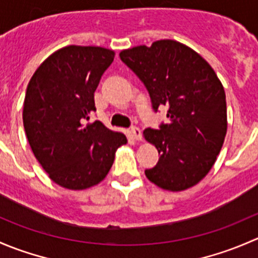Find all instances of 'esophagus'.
Returning a JSON list of instances; mask_svg holds the SVG:
<instances>
[{"label": "esophagus", "instance_id": "esophagus-1", "mask_svg": "<svg viewBox=\"0 0 258 258\" xmlns=\"http://www.w3.org/2000/svg\"><path fill=\"white\" fill-rule=\"evenodd\" d=\"M131 136H132V139L136 140V141H140V140H142L141 130H140L139 127H132V128H131Z\"/></svg>", "mask_w": 258, "mask_h": 258}]
</instances>
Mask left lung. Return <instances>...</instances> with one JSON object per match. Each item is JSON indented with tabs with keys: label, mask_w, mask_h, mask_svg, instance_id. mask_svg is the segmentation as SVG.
<instances>
[{
	"label": "left lung",
	"mask_w": 258,
	"mask_h": 258,
	"mask_svg": "<svg viewBox=\"0 0 258 258\" xmlns=\"http://www.w3.org/2000/svg\"><path fill=\"white\" fill-rule=\"evenodd\" d=\"M119 57L144 82L153 110L168 108V123L144 131L160 155L146 177L172 192L195 186L212 168L227 132L222 83L206 59L177 41L123 49Z\"/></svg>",
	"instance_id": "obj_1"
}]
</instances>
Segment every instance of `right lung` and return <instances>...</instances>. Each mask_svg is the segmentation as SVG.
<instances>
[{
    "mask_svg": "<svg viewBox=\"0 0 258 258\" xmlns=\"http://www.w3.org/2000/svg\"><path fill=\"white\" fill-rule=\"evenodd\" d=\"M113 57L108 48L67 46L48 56L28 82L22 113L28 144L49 178L64 188L100 183L117 148L127 144L123 134L101 121L86 123Z\"/></svg>",
    "mask_w": 258,
    "mask_h": 258,
    "instance_id": "1",
    "label": "right lung"
}]
</instances>
